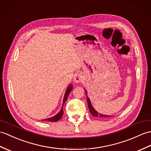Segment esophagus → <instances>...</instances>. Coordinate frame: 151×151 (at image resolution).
Masks as SVG:
<instances>
[{
    "label": "esophagus",
    "mask_w": 151,
    "mask_h": 151,
    "mask_svg": "<svg viewBox=\"0 0 151 151\" xmlns=\"http://www.w3.org/2000/svg\"><path fill=\"white\" fill-rule=\"evenodd\" d=\"M83 80V76L81 74H76L74 77V82L75 83L81 82Z\"/></svg>",
    "instance_id": "34e87169"
}]
</instances>
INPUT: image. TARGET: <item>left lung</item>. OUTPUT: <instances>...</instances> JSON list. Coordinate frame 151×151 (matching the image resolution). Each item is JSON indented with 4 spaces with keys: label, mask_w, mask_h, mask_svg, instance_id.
I'll list each match as a JSON object with an SVG mask.
<instances>
[{
    "label": "left lung",
    "mask_w": 151,
    "mask_h": 151,
    "mask_svg": "<svg viewBox=\"0 0 151 151\" xmlns=\"http://www.w3.org/2000/svg\"><path fill=\"white\" fill-rule=\"evenodd\" d=\"M87 104H88V107H89V109L90 113L93 114V116L98 118H109L110 116H108V115H105V114H100V113H98L97 111L94 110V108L92 106L91 104L90 99L87 96Z\"/></svg>",
    "instance_id": "left-lung-1"
}]
</instances>
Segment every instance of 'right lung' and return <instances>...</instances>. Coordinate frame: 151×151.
Instances as JSON below:
<instances>
[{
  "instance_id": "obj_1",
  "label": "right lung",
  "mask_w": 151,
  "mask_h": 151,
  "mask_svg": "<svg viewBox=\"0 0 151 151\" xmlns=\"http://www.w3.org/2000/svg\"><path fill=\"white\" fill-rule=\"evenodd\" d=\"M71 90H72V86L70 85L68 87V88L67 89V90H66V91H65V95H64V100H63V105H62V109H61L60 111L57 115H55V116H52L51 118H46V119H45V120H47V121H50V122H57V121H58L60 120V119H61L63 114H64V110H63V106H64L65 102L66 101V100H67L68 95L69 94L70 92L71 91Z\"/></svg>"
}]
</instances>
